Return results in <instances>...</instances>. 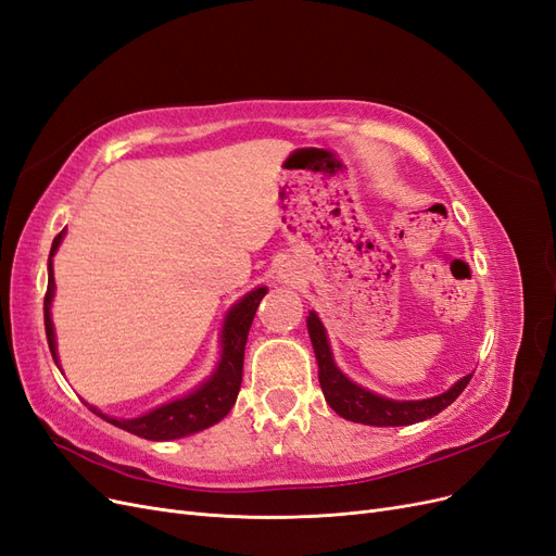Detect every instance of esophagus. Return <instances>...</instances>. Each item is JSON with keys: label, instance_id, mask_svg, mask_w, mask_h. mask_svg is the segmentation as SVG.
I'll use <instances>...</instances> for the list:
<instances>
[{"label": "esophagus", "instance_id": "obj_1", "mask_svg": "<svg viewBox=\"0 0 556 556\" xmlns=\"http://www.w3.org/2000/svg\"><path fill=\"white\" fill-rule=\"evenodd\" d=\"M296 268L292 266V264H285L282 268H280V271H278V280L280 282H294L296 280Z\"/></svg>", "mask_w": 556, "mask_h": 556}]
</instances>
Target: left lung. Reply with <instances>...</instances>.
<instances>
[{
    "mask_svg": "<svg viewBox=\"0 0 556 556\" xmlns=\"http://www.w3.org/2000/svg\"><path fill=\"white\" fill-rule=\"evenodd\" d=\"M308 333H311V343L319 366L317 374H319V384H323L325 399L336 413L350 419V422H359L368 427H406V425L422 422V419H429L433 415H439L441 410H445L450 403L466 390L470 378H473V374L464 376L457 384L450 387L445 394H439L433 399L392 401V399L368 392L355 382H350L339 368H336L329 343H327L325 327L315 313H311L308 317Z\"/></svg>",
    "mask_w": 556,
    "mask_h": 556,
    "instance_id": "obj_1",
    "label": "left lung"
}]
</instances>
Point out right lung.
I'll return each instance as SVG.
<instances>
[{"instance_id": "obj_1", "label": "right lung", "mask_w": 556, "mask_h": 556, "mask_svg": "<svg viewBox=\"0 0 556 556\" xmlns=\"http://www.w3.org/2000/svg\"><path fill=\"white\" fill-rule=\"evenodd\" d=\"M64 237V229L58 233L53 248H50V257L55 255V250ZM55 294V278H53V262H48V290L43 296V325H46V339L50 355H53L58 364V352H55V333H53V323H50V301H53ZM266 294V288L252 290L245 294L237 306H233L225 319V329H223V359L217 371L211 376L208 382L199 387L197 392L190 396H185L180 401L166 403L162 408H155L153 413H148L137 419H113L106 417L99 410H92L97 415H102L106 422L121 427L134 435H141L146 441H172V439H182V435L197 433L201 429H208L215 422L231 410L233 403H237L239 390H241V380H243V355H245V341H248V331L252 325V317L257 313V306L262 296Z\"/></svg>"}]
</instances>
